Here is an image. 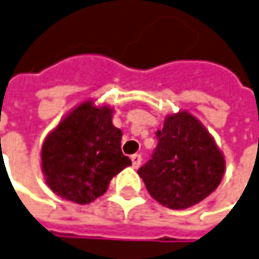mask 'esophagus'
Segmentation results:
<instances>
[{
	"label": "esophagus",
	"instance_id": "obj_1",
	"mask_svg": "<svg viewBox=\"0 0 259 259\" xmlns=\"http://www.w3.org/2000/svg\"><path fill=\"white\" fill-rule=\"evenodd\" d=\"M131 161H133L134 168H138V166L141 165L142 157L140 155V154H134V155H131Z\"/></svg>",
	"mask_w": 259,
	"mask_h": 259
}]
</instances>
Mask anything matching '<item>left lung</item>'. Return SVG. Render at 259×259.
I'll use <instances>...</instances> for the list:
<instances>
[{
	"mask_svg": "<svg viewBox=\"0 0 259 259\" xmlns=\"http://www.w3.org/2000/svg\"><path fill=\"white\" fill-rule=\"evenodd\" d=\"M151 158L138 169L151 197L171 209L198 204L220 185L225 161L212 137L188 112L166 117Z\"/></svg>",
	"mask_w": 259,
	"mask_h": 259,
	"instance_id": "left-lung-1",
	"label": "left lung"
}]
</instances>
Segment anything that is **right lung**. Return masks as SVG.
Here are the masks:
<instances>
[{
    "mask_svg": "<svg viewBox=\"0 0 259 259\" xmlns=\"http://www.w3.org/2000/svg\"><path fill=\"white\" fill-rule=\"evenodd\" d=\"M112 109L84 102L64 118L41 151L48 187L61 198L90 204L131 165L121 151L122 133L112 125Z\"/></svg>",
    "mask_w": 259,
    "mask_h": 259,
    "instance_id": "right-lung-1",
    "label": "right lung"
}]
</instances>
